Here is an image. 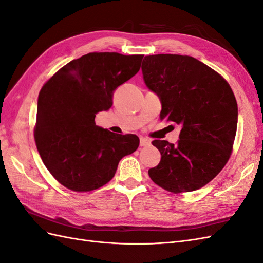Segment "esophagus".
<instances>
[{
  "mask_svg": "<svg viewBox=\"0 0 263 263\" xmlns=\"http://www.w3.org/2000/svg\"><path fill=\"white\" fill-rule=\"evenodd\" d=\"M150 145V140L144 137H140V146L141 147H147Z\"/></svg>",
  "mask_w": 263,
  "mask_h": 263,
  "instance_id": "34e87169",
  "label": "esophagus"
}]
</instances>
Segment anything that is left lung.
<instances>
[{
	"mask_svg": "<svg viewBox=\"0 0 263 263\" xmlns=\"http://www.w3.org/2000/svg\"><path fill=\"white\" fill-rule=\"evenodd\" d=\"M142 74L148 89L161 100L160 118L181 126L176 145L154 140L161 160L149 169L150 179L172 193L208 184L232 155L238 106L228 82L190 55H146Z\"/></svg>",
	"mask_w": 263,
	"mask_h": 263,
	"instance_id": "left-lung-1",
	"label": "left lung"
}]
</instances>
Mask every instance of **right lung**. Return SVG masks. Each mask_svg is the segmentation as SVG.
<instances>
[{
    "label": "right lung",
    "instance_id": "obj_1",
    "mask_svg": "<svg viewBox=\"0 0 263 263\" xmlns=\"http://www.w3.org/2000/svg\"><path fill=\"white\" fill-rule=\"evenodd\" d=\"M142 54L90 52L58 70L38 95L34 137L42 160L60 184L76 192L113 179L118 162L139 146L136 135L95 125L113 105L117 87L140 69Z\"/></svg>",
    "mask_w": 263,
    "mask_h": 263
}]
</instances>
